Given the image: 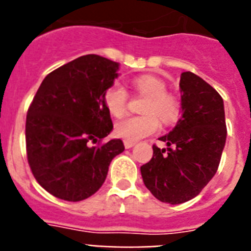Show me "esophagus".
Masks as SVG:
<instances>
[{
	"instance_id": "1",
	"label": "esophagus",
	"mask_w": 251,
	"mask_h": 251,
	"mask_svg": "<svg viewBox=\"0 0 251 251\" xmlns=\"http://www.w3.org/2000/svg\"><path fill=\"white\" fill-rule=\"evenodd\" d=\"M124 145H125V149H131L133 146H135V142L125 141V142H124Z\"/></svg>"
}]
</instances>
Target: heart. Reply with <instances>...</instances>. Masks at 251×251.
Instances as JSON below:
<instances>
[{"label": "heart", "instance_id": "heart-1", "mask_svg": "<svg viewBox=\"0 0 251 251\" xmlns=\"http://www.w3.org/2000/svg\"><path fill=\"white\" fill-rule=\"evenodd\" d=\"M134 87L146 96L142 116L126 117L116 124L114 131L125 141H139L159 129V118L171 124L179 114V101L173 94L167 92V84L156 76L143 75L134 79ZM104 105L112 116L121 117L127 108V92L120 83H113L104 94Z\"/></svg>", "mask_w": 251, "mask_h": 251}]
</instances>
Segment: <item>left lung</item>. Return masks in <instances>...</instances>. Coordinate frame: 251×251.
Masks as SVG:
<instances>
[{
	"mask_svg": "<svg viewBox=\"0 0 251 251\" xmlns=\"http://www.w3.org/2000/svg\"><path fill=\"white\" fill-rule=\"evenodd\" d=\"M182 116L169 134L153 145L152 159L141 167L146 187L160 202L179 204L202 191L219 168L226 146L224 102L214 87L194 73L179 79Z\"/></svg>",
	"mask_w": 251,
	"mask_h": 251,
	"instance_id": "left-lung-1",
	"label": "left lung"
}]
</instances>
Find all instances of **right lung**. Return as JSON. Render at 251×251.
Returning a JSON list of instances; mask_svg holds the SVG:
<instances>
[{
  "mask_svg": "<svg viewBox=\"0 0 251 251\" xmlns=\"http://www.w3.org/2000/svg\"><path fill=\"white\" fill-rule=\"evenodd\" d=\"M114 61L87 54L49 73L25 118V149L33 177L56 198L79 202L101 187L121 139L101 141L113 129L104 94L118 76Z\"/></svg>",
  "mask_w": 251,
  "mask_h": 251,
  "instance_id": "right-lung-1",
  "label": "right lung"
}]
</instances>
